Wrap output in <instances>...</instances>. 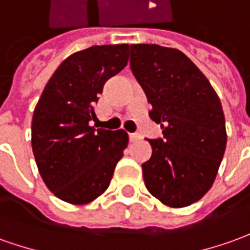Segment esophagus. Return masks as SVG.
<instances>
[{
  "label": "esophagus",
  "instance_id": "34e87169",
  "mask_svg": "<svg viewBox=\"0 0 250 250\" xmlns=\"http://www.w3.org/2000/svg\"><path fill=\"white\" fill-rule=\"evenodd\" d=\"M139 139H141V135H139V134H135V132H131V134H130V141H131V142H137Z\"/></svg>",
  "mask_w": 250,
  "mask_h": 250
}]
</instances>
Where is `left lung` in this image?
I'll return each instance as SVG.
<instances>
[{
  "label": "left lung",
  "mask_w": 250,
  "mask_h": 250,
  "mask_svg": "<svg viewBox=\"0 0 250 250\" xmlns=\"http://www.w3.org/2000/svg\"><path fill=\"white\" fill-rule=\"evenodd\" d=\"M130 67L152 104L150 119L164 138L147 139L152 157L142 164L149 193L171 208L198 201L210 189L227 144L216 91L178 49L131 45Z\"/></svg>",
  "instance_id": "obj_1"
}]
</instances>
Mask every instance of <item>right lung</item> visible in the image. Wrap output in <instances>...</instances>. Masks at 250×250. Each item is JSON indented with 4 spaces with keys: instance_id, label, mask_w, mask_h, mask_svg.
Wrapping results in <instances>:
<instances>
[{
    "instance_id": "1",
    "label": "right lung",
    "mask_w": 250,
    "mask_h": 250,
    "mask_svg": "<svg viewBox=\"0 0 250 250\" xmlns=\"http://www.w3.org/2000/svg\"><path fill=\"white\" fill-rule=\"evenodd\" d=\"M130 45L91 46L54 71L35 106L32 153L47 189L75 205L91 203L111 183L128 145L125 130L94 128V105L105 82L127 65Z\"/></svg>"
}]
</instances>
